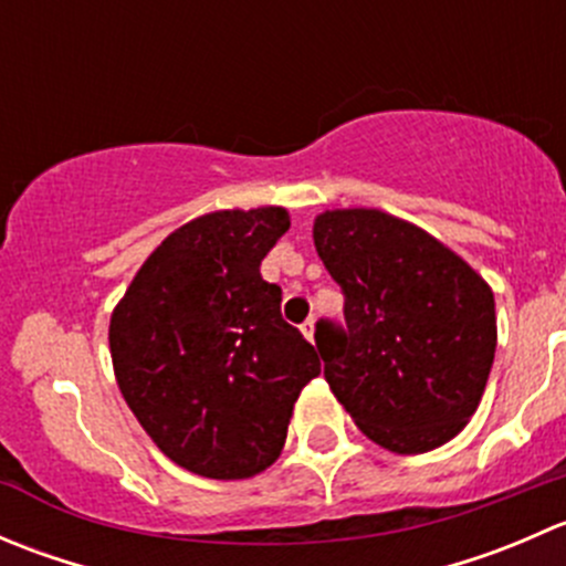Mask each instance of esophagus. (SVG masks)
<instances>
[{
  "instance_id": "esophagus-1",
  "label": "esophagus",
  "mask_w": 566,
  "mask_h": 566,
  "mask_svg": "<svg viewBox=\"0 0 566 566\" xmlns=\"http://www.w3.org/2000/svg\"><path fill=\"white\" fill-rule=\"evenodd\" d=\"M301 331H304V336H306V339H310V342H315V317H310V319H306V323L301 325Z\"/></svg>"
}]
</instances>
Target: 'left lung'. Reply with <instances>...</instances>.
Listing matches in <instances>:
<instances>
[{
    "mask_svg": "<svg viewBox=\"0 0 566 566\" xmlns=\"http://www.w3.org/2000/svg\"><path fill=\"white\" fill-rule=\"evenodd\" d=\"M312 238L345 293L347 328L328 325L317 345L334 397L394 454L452 441L493 367L490 284L430 232L378 208L325 210Z\"/></svg>",
    "mask_w": 566,
    "mask_h": 566,
    "instance_id": "left-lung-1",
    "label": "left lung"
}]
</instances>
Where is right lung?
Here are the masks:
<instances>
[{
	"mask_svg": "<svg viewBox=\"0 0 566 566\" xmlns=\"http://www.w3.org/2000/svg\"><path fill=\"white\" fill-rule=\"evenodd\" d=\"M290 230L276 205L177 227L136 271L108 323L114 378L169 460L208 479L276 462L317 350L284 323L260 262Z\"/></svg>",
	"mask_w": 566,
	"mask_h": 566,
	"instance_id": "obj_1",
	"label": "right lung"
}]
</instances>
